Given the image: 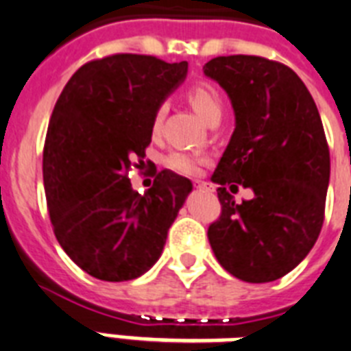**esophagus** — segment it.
I'll return each mask as SVG.
<instances>
[{
	"mask_svg": "<svg viewBox=\"0 0 351 351\" xmlns=\"http://www.w3.org/2000/svg\"><path fill=\"white\" fill-rule=\"evenodd\" d=\"M195 187H198V189L202 191H213V185L207 184V182L204 180H195Z\"/></svg>",
	"mask_w": 351,
	"mask_h": 351,
	"instance_id": "esophagus-1",
	"label": "esophagus"
}]
</instances>
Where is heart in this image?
Returning a JSON list of instances; mask_svg holds the SVG:
<instances>
[{
  "instance_id": "heart-1",
  "label": "heart",
  "mask_w": 351,
  "mask_h": 351,
  "mask_svg": "<svg viewBox=\"0 0 351 351\" xmlns=\"http://www.w3.org/2000/svg\"><path fill=\"white\" fill-rule=\"evenodd\" d=\"M187 99H189L191 106L195 108L196 113L205 122H209L215 117H221V110H223V106H221V97L220 93L216 92V88H213L210 84H198V86L191 88L189 93H187ZM164 113H166V104H162L156 110L155 119H153V128L155 130H158V126H160ZM200 162V156L184 153V151H176V153H171L167 156V166L171 169L178 171V173H184V175H195V173H198Z\"/></svg>"
}]
</instances>
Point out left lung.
<instances>
[{"label":"left lung","mask_w":351,"mask_h":351,"mask_svg":"<svg viewBox=\"0 0 351 351\" xmlns=\"http://www.w3.org/2000/svg\"><path fill=\"white\" fill-rule=\"evenodd\" d=\"M205 77L229 95L234 131L215 175L220 220L210 223L218 263L247 283H269L308 254L324 220L330 151L314 99L294 70L256 56L215 57ZM255 193L238 206L226 185Z\"/></svg>","instance_id":"obj_1"}]
</instances>
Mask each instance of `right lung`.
<instances>
[{"label": "right lung", "mask_w": 351, "mask_h": 351, "mask_svg": "<svg viewBox=\"0 0 351 351\" xmlns=\"http://www.w3.org/2000/svg\"><path fill=\"white\" fill-rule=\"evenodd\" d=\"M185 75V61L117 53L79 68L57 99L43 153L48 213L62 250L93 278L146 274L193 191L167 169L144 195L128 178L144 164L156 110Z\"/></svg>", "instance_id": "obj_1"}]
</instances>
